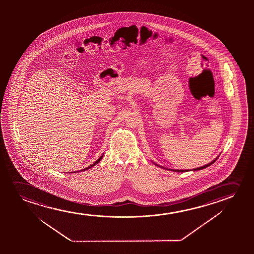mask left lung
<instances>
[{
  "label": "left lung",
  "mask_w": 254,
  "mask_h": 254,
  "mask_svg": "<svg viewBox=\"0 0 254 254\" xmlns=\"http://www.w3.org/2000/svg\"><path fill=\"white\" fill-rule=\"evenodd\" d=\"M218 158H216L215 160H212V162H210V163L207 164V165H205V166H203V167H197V168H195V169H192L191 171H198V170H201V169H204V168H205V167H209L210 165H212V163H214L215 162L216 160H217ZM155 164V163H154ZM156 166H158V167H161V168H165V167H161V166H159V165H157V164H155ZM168 170L170 171H174V172H178V173H184V172H188L189 170H178V169H176V170H174V169H168Z\"/></svg>",
  "instance_id": "obj_1"
}]
</instances>
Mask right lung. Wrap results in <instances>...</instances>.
<instances>
[{
    "mask_svg": "<svg viewBox=\"0 0 254 254\" xmlns=\"http://www.w3.org/2000/svg\"><path fill=\"white\" fill-rule=\"evenodd\" d=\"M102 157H103V154H102V155H101V156L100 157V158H99V159H98V160H96V161H95L94 164H92V165L89 166V167H87V168H84V169H82V170L77 171V172H82V171H86L87 170V169H89V168H92V167H94V166H95L96 164L99 163V162L101 161V159H102ZM77 172H72V173H77Z\"/></svg>",
    "mask_w": 254,
    "mask_h": 254,
    "instance_id": "1",
    "label": "right lung"
}]
</instances>
